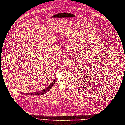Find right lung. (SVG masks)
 <instances>
[{"label": "right lung", "mask_w": 125, "mask_h": 125, "mask_svg": "<svg viewBox=\"0 0 125 125\" xmlns=\"http://www.w3.org/2000/svg\"><path fill=\"white\" fill-rule=\"evenodd\" d=\"M56 82V77L55 78V80L50 83V84L49 85H48V86H47V87H46L45 88L38 91H36L35 92H33V93H26L25 94L24 93H21V94H26V95H42L44 94H45L46 93H47L51 88L53 86V85H54V84L55 83V82Z\"/></svg>", "instance_id": "right-lung-1"}]
</instances>
